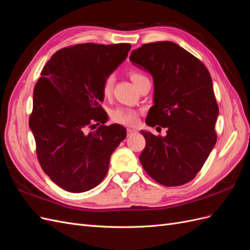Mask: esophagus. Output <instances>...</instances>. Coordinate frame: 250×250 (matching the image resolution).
Here are the masks:
<instances>
[{"label": "esophagus", "instance_id": "esophagus-1", "mask_svg": "<svg viewBox=\"0 0 250 250\" xmlns=\"http://www.w3.org/2000/svg\"><path fill=\"white\" fill-rule=\"evenodd\" d=\"M138 131L135 129H131V128H127V135L129 137V135H132V134H135Z\"/></svg>", "mask_w": 250, "mask_h": 250}]
</instances>
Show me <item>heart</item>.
Instances as JSON below:
<instances>
[{"label": "heart", "mask_w": 250, "mask_h": 250, "mask_svg": "<svg viewBox=\"0 0 250 250\" xmlns=\"http://www.w3.org/2000/svg\"><path fill=\"white\" fill-rule=\"evenodd\" d=\"M129 77L138 88L141 86V84L144 81L148 80V78L145 76V75L138 70H130ZM113 83H115V76H113V75H108V76L104 79V81L102 83V93H103L104 97L110 96V94L112 92V88H113ZM110 119L112 122H115L120 125L134 126L138 124L139 112L137 110L131 109V108L118 107V108H115L111 110Z\"/></svg>", "instance_id": "heart-1"}]
</instances>
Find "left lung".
I'll use <instances>...</instances> for the list:
<instances>
[{"mask_svg": "<svg viewBox=\"0 0 250 250\" xmlns=\"http://www.w3.org/2000/svg\"><path fill=\"white\" fill-rule=\"evenodd\" d=\"M129 59L153 77L154 105L146 124L167 128L165 137L141 131L146 147L140 162L158 184L185 185L197 175L217 142L219 108L210 75L198 58L172 42L143 44Z\"/></svg>", "mask_w": 250, "mask_h": 250, "instance_id": "obj_1", "label": "left lung"}]
</instances>
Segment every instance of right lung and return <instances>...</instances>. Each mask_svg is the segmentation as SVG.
<instances>
[{
	"label": "right lung",
	"mask_w": 250,
	"mask_h": 250,
	"mask_svg": "<svg viewBox=\"0 0 250 250\" xmlns=\"http://www.w3.org/2000/svg\"><path fill=\"white\" fill-rule=\"evenodd\" d=\"M130 43H80L52 55L33 90L29 126L43 172L63 190L81 193L99 185L125 127L104 125L102 83L126 59ZM97 125L94 132L89 128Z\"/></svg>",
	"instance_id": "1"
}]
</instances>
